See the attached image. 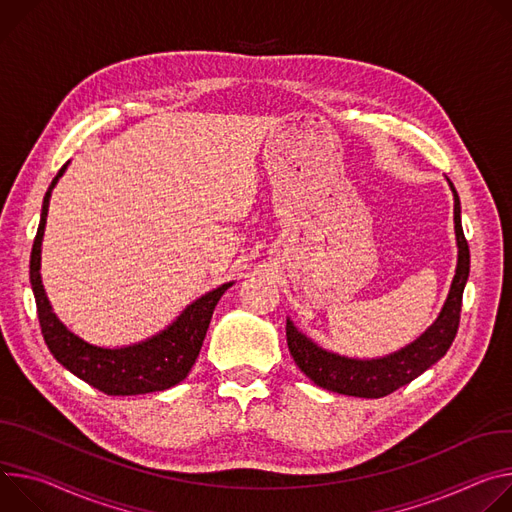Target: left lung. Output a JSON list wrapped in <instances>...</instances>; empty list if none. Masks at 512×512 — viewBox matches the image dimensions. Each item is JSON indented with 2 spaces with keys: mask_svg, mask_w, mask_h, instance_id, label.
Returning <instances> with one entry per match:
<instances>
[{
  "mask_svg": "<svg viewBox=\"0 0 512 512\" xmlns=\"http://www.w3.org/2000/svg\"><path fill=\"white\" fill-rule=\"evenodd\" d=\"M449 187L453 191V199H456V203H453V221H456L460 252L456 276H453L447 301L437 321L411 346L378 360H352L325 352L323 348L315 346L309 337H305L293 325V321H287V344L291 356L301 372H305L317 386L339 394L360 396V399H380V396L409 384L431 368L453 344L460 327L462 295L470 274V248L462 230L458 191L451 181Z\"/></svg>",
  "mask_w": 512,
  "mask_h": 512,
  "instance_id": "obj_1",
  "label": "left lung"
}]
</instances>
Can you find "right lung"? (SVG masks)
Instances as JSON below:
<instances>
[{
  "instance_id": "obj_1",
  "label": "right lung",
  "mask_w": 512,
  "mask_h": 512,
  "mask_svg": "<svg viewBox=\"0 0 512 512\" xmlns=\"http://www.w3.org/2000/svg\"><path fill=\"white\" fill-rule=\"evenodd\" d=\"M67 164L59 170L44 195L40 225L32 244L30 254V282L36 299V311L40 321V331L50 354L56 362L63 364L77 378L85 380L89 386L109 394V396H132L166 390L179 384L195 364L203 339L213 315V309L221 295L232 287V282L209 291L193 305H189L181 317L168 325L158 335L146 339L142 344L107 350L97 348L81 337L71 333L50 309L40 280V246L44 236V225L48 215L50 193L65 173Z\"/></svg>"
}]
</instances>
